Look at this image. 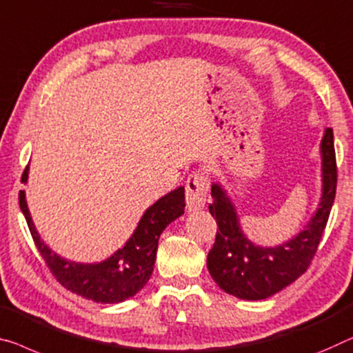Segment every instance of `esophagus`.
Here are the masks:
<instances>
[{
	"mask_svg": "<svg viewBox=\"0 0 353 353\" xmlns=\"http://www.w3.org/2000/svg\"><path fill=\"white\" fill-rule=\"evenodd\" d=\"M208 178L203 173H192L186 181V207L189 211L202 210L207 203Z\"/></svg>",
	"mask_w": 353,
	"mask_h": 353,
	"instance_id": "34e87169",
	"label": "esophagus"
}]
</instances>
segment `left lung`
<instances>
[{"mask_svg": "<svg viewBox=\"0 0 353 353\" xmlns=\"http://www.w3.org/2000/svg\"><path fill=\"white\" fill-rule=\"evenodd\" d=\"M321 159L322 194L316 211L303 230L276 246H260L249 240L230 195L222 184L213 183V202L208 208L219 230L208 252L207 267L211 278L225 294L240 300H265L305 273L317 251L336 195L338 172L332 128L323 131Z\"/></svg>", "mask_w": 353, "mask_h": 353, "instance_id": "left-lung-1", "label": "left lung"}]
</instances>
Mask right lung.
I'll use <instances>...</instances> for the list:
<instances>
[{"label":"right lung","mask_w":353,"mask_h":353,"mask_svg":"<svg viewBox=\"0 0 353 353\" xmlns=\"http://www.w3.org/2000/svg\"><path fill=\"white\" fill-rule=\"evenodd\" d=\"M30 165L21 175V183H28ZM20 210L30 227L37 251L57 281L68 290L96 303H121L143 289L154 270L156 251L161 233L184 213V188L180 186L145 210L137 227L123 248L110 257L94 263L74 262L57 254L46 245L32 222L25 191L19 194Z\"/></svg>","instance_id":"obj_1"}]
</instances>
